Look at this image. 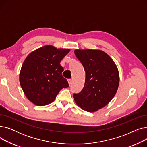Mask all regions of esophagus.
<instances>
[{
  "instance_id": "1",
  "label": "esophagus",
  "mask_w": 147,
  "mask_h": 147,
  "mask_svg": "<svg viewBox=\"0 0 147 147\" xmlns=\"http://www.w3.org/2000/svg\"><path fill=\"white\" fill-rule=\"evenodd\" d=\"M68 82L69 85L70 86L71 84V83H72V80H71V79H68Z\"/></svg>"
}]
</instances>
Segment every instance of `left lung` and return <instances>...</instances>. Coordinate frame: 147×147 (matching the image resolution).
Returning <instances> with one entry per match:
<instances>
[{"instance_id":"left-lung-1","label":"left lung","mask_w":147,"mask_h":147,"mask_svg":"<svg viewBox=\"0 0 147 147\" xmlns=\"http://www.w3.org/2000/svg\"><path fill=\"white\" fill-rule=\"evenodd\" d=\"M74 53L86 73L84 85L74 101L82 109L94 112L114 98L119 84V73L111 57L101 50L76 49Z\"/></svg>"}]
</instances>
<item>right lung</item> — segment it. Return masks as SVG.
<instances>
[{
    "instance_id": "obj_1",
    "label": "right lung",
    "mask_w": 147,
    "mask_h": 147,
    "mask_svg": "<svg viewBox=\"0 0 147 147\" xmlns=\"http://www.w3.org/2000/svg\"><path fill=\"white\" fill-rule=\"evenodd\" d=\"M69 51L46 45L27 57L21 69L20 83L32 103L38 106L52 103L62 89L69 86L62 75L64 68L60 62Z\"/></svg>"
}]
</instances>
